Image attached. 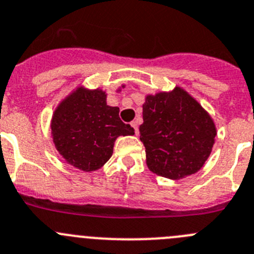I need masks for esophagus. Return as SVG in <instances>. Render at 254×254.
Returning <instances> with one entry per match:
<instances>
[{"mask_svg": "<svg viewBox=\"0 0 254 254\" xmlns=\"http://www.w3.org/2000/svg\"><path fill=\"white\" fill-rule=\"evenodd\" d=\"M131 127H132V129H134V131H135V135H138L139 134V129H138V122H132L131 123Z\"/></svg>", "mask_w": 254, "mask_h": 254, "instance_id": "obj_1", "label": "esophagus"}]
</instances>
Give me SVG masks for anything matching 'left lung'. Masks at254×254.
Here are the masks:
<instances>
[{"mask_svg":"<svg viewBox=\"0 0 254 254\" xmlns=\"http://www.w3.org/2000/svg\"><path fill=\"white\" fill-rule=\"evenodd\" d=\"M143 120L139 131L150 172L178 181L202 169L212 153L217 127L188 91L175 86L145 95Z\"/></svg>","mask_w":254,"mask_h":254,"instance_id":"left-lung-1","label":"left lung"}]
</instances>
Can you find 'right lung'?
<instances>
[{"label":"right lung","instance_id":"1","mask_svg":"<svg viewBox=\"0 0 254 254\" xmlns=\"http://www.w3.org/2000/svg\"><path fill=\"white\" fill-rule=\"evenodd\" d=\"M122 87L118 91H122ZM106 91L80 85L56 106L51 118V136L63 159L84 172L104 167L113 155L119 136L134 129L119 118V108L106 103Z\"/></svg>","mask_w":254,"mask_h":254}]
</instances>
